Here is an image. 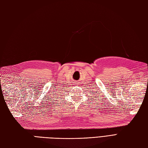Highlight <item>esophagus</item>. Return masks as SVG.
Wrapping results in <instances>:
<instances>
[{
  "label": "esophagus",
  "instance_id": "1",
  "mask_svg": "<svg viewBox=\"0 0 148 148\" xmlns=\"http://www.w3.org/2000/svg\"><path fill=\"white\" fill-rule=\"evenodd\" d=\"M75 82V83H74V84H75L74 85H75V84H77V82Z\"/></svg>",
  "mask_w": 148,
  "mask_h": 148
}]
</instances>
